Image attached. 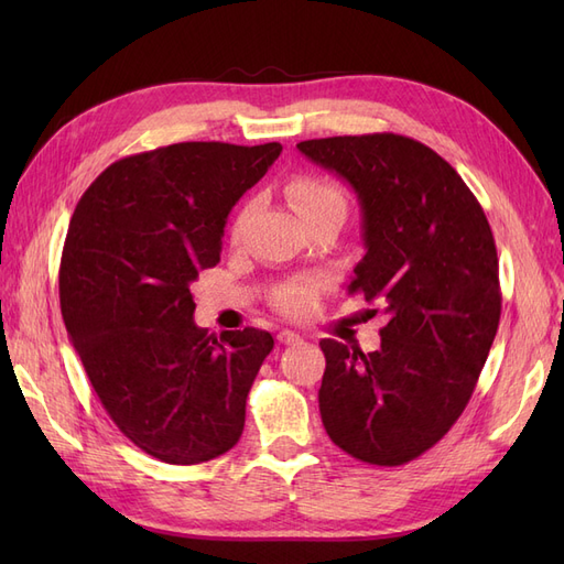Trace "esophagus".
<instances>
[{
    "instance_id": "34e87169",
    "label": "esophagus",
    "mask_w": 564,
    "mask_h": 564,
    "mask_svg": "<svg viewBox=\"0 0 564 564\" xmlns=\"http://www.w3.org/2000/svg\"><path fill=\"white\" fill-rule=\"evenodd\" d=\"M278 340H280V344H284V346H294V344H299L301 336H299V334H294V332L284 329V332H280V334H278Z\"/></svg>"
}]
</instances>
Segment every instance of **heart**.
Masks as SVG:
<instances>
[{
  "label": "heart",
  "mask_w": 564,
  "mask_h": 564,
  "mask_svg": "<svg viewBox=\"0 0 564 564\" xmlns=\"http://www.w3.org/2000/svg\"><path fill=\"white\" fill-rule=\"evenodd\" d=\"M286 197L303 220H311L313 216H319L324 212H340V214L348 212V199L344 191H340L336 183L315 178V176H296L286 185ZM253 209L256 204L247 202L242 204V209L235 214L232 226H230L232 245H242ZM319 294H322L319 280L289 282L275 294V308L289 317H303L315 311Z\"/></svg>",
  "instance_id": "obj_1"
}]
</instances>
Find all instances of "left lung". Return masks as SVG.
Wrapping results in <instances>:
<instances>
[{
  "label": "left lung",
  "mask_w": 564,
  "mask_h": 564,
  "mask_svg": "<svg viewBox=\"0 0 564 564\" xmlns=\"http://www.w3.org/2000/svg\"><path fill=\"white\" fill-rule=\"evenodd\" d=\"M296 148L357 193L367 253L348 294L388 315L373 352L319 340L324 431L365 464L402 466L464 414L497 336L489 220L456 169L409 135H332Z\"/></svg>",
  "instance_id": "8db88e82"
}]
</instances>
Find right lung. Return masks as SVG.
Wrapping results in <instances>:
<instances>
[{"instance_id": "right-lung-1", "label": "right lung", "mask_w": 564, "mask_h": 564, "mask_svg": "<svg viewBox=\"0 0 564 564\" xmlns=\"http://www.w3.org/2000/svg\"><path fill=\"white\" fill-rule=\"evenodd\" d=\"M280 143L191 141L112 162L77 202L58 289L65 329L108 416L164 464L232 449L275 340L199 329L191 284L220 261L230 209Z\"/></svg>"}]
</instances>
